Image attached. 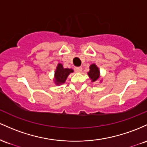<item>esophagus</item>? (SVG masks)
Listing matches in <instances>:
<instances>
[{
	"label": "esophagus",
	"mask_w": 147,
	"mask_h": 147,
	"mask_svg": "<svg viewBox=\"0 0 147 147\" xmlns=\"http://www.w3.org/2000/svg\"><path fill=\"white\" fill-rule=\"evenodd\" d=\"M74 69H75L76 71L78 72V73H80V72L82 71V67H75V68H74Z\"/></svg>",
	"instance_id": "1"
}]
</instances>
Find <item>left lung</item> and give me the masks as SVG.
<instances>
[{
	"label": "left lung",
	"instance_id": "1",
	"mask_svg": "<svg viewBox=\"0 0 147 147\" xmlns=\"http://www.w3.org/2000/svg\"><path fill=\"white\" fill-rule=\"evenodd\" d=\"M90 78L92 80V82H95L99 78L100 71L97 66L95 64H92L90 67V71L87 73Z\"/></svg>",
	"mask_w": 147,
	"mask_h": 147
}]
</instances>
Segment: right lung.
Returning <instances> with one entry per match:
<instances>
[{"instance_id":"right-lung-1","label":"right lung","mask_w":147,"mask_h":147,"mask_svg":"<svg viewBox=\"0 0 147 147\" xmlns=\"http://www.w3.org/2000/svg\"><path fill=\"white\" fill-rule=\"evenodd\" d=\"M74 70L71 69H65L62 64L59 63L55 71V79L54 82L57 85L65 83L69 74L73 73Z\"/></svg>"}]
</instances>
